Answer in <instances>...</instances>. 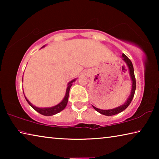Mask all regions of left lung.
Returning <instances> with one entry per match:
<instances>
[{
	"mask_svg": "<svg viewBox=\"0 0 159 159\" xmlns=\"http://www.w3.org/2000/svg\"><path fill=\"white\" fill-rule=\"evenodd\" d=\"M122 57H123V60H124V61L126 64H127V65L128 66L129 71H130V75L131 80H132V81H133L130 95L128 97L127 101H126L125 103L123 104V105H120V106L118 107L115 109H108V110H103V109H98V108H96L95 107L93 106V108L95 109L97 111L100 113L101 114H103V115H105V116H113V115L117 114H118V113H120L121 111H124V110L129 106V104H130V102H132V100H133V98L134 95V92H135V89H136V80H135V77H134L133 65V63H132V61H130V59H129L127 57V56L125 55V54H123Z\"/></svg>",
	"mask_w": 159,
	"mask_h": 159,
	"instance_id": "left-lung-1",
	"label": "left lung"
}]
</instances>
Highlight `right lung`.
<instances>
[{
	"label": "right lung",
	"mask_w": 159,
	"mask_h": 159,
	"mask_svg": "<svg viewBox=\"0 0 159 159\" xmlns=\"http://www.w3.org/2000/svg\"><path fill=\"white\" fill-rule=\"evenodd\" d=\"M22 80H23V78H22ZM75 80H76V79L72 80L71 81H70L68 83V86H67L66 91V95H65V96H64L63 100L61 101L60 104H58L57 105H56V106H54V107H47V108H39V107H36L34 106L33 104H32L31 102H29L28 99L26 98V97L25 96V99H26V100L27 101L29 105H30L34 110H36L37 112L40 113L41 114L44 115V116L55 115L56 114H57V113L60 112L61 111H62V110L66 107V104H67V102H68L69 90H70V88H71V85H72V83L74 82ZM24 95H25V94H24Z\"/></svg>",
	"instance_id": "1"
}]
</instances>
